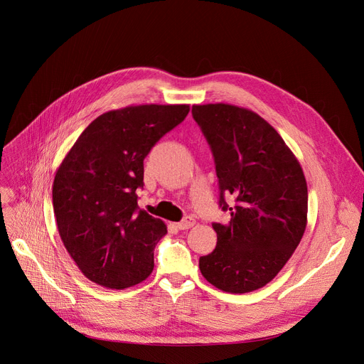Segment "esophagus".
<instances>
[{
  "label": "esophagus",
  "instance_id": "esophagus-1",
  "mask_svg": "<svg viewBox=\"0 0 364 364\" xmlns=\"http://www.w3.org/2000/svg\"><path fill=\"white\" fill-rule=\"evenodd\" d=\"M193 225H195V218H192V217H186L180 223H177V227L180 228V230H187V228L193 227Z\"/></svg>",
  "mask_w": 364,
  "mask_h": 364
}]
</instances>
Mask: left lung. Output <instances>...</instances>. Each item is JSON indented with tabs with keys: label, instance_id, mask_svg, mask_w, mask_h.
Masks as SVG:
<instances>
[{
	"label": "left lung",
	"instance_id": "8db88e82",
	"mask_svg": "<svg viewBox=\"0 0 364 364\" xmlns=\"http://www.w3.org/2000/svg\"><path fill=\"white\" fill-rule=\"evenodd\" d=\"M193 119L211 147L227 224L213 223L215 250L199 258L202 276L215 288L257 291L288 262L307 225L309 192L302 168L279 132L252 110L198 105ZM232 194L234 208L225 196Z\"/></svg>",
	"mask_w": 364,
	"mask_h": 364
}]
</instances>
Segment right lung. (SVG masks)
Instances as JSON below:
<instances>
[{"label":"right lung","mask_w":364,"mask_h":364,"mask_svg":"<svg viewBox=\"0 0 364 364\" xmlns=\"http://www.w3.org/2000/svg\"><path fill=\"white\" fill-rule=\"evenodd\" d=\"M188 110V105H141L106 112L82 131L57 169V228L91 282L127 289L153 272V251L166 225L139 208L143 161Z\"/></svg>","instance_id":"obj_1"}]
</instances>
